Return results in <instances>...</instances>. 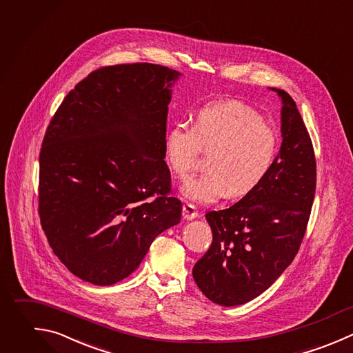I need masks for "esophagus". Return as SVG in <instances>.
<instances>
[{
  "mask_svg": "<svg viewBox=\"0 0 353 353\" xmlns=\"http://www.w3.org/2000/svg\"><path fill=\"white\" fill-rule=\"evenodd\" d=\"M182 215H183V218H185L186 221H192V219H194V218L199 216V212H197V210H196L194 205L186 203V204H183Z\"/></svg>",
  "mask_w": 353,
  "mask_h": 353,
  "instance_id": "esophagus-1",
  "label": "esophagus"
}]
</instances>
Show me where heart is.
Wrapping results in <instances>:
<instances>
[{
    "instance_id": "heart-1",
    "label": "heart",
    "mask_w": 353,
    "mask_h": 353,
    "mask_svg": "<svg viewBox=\"0 0 353 353\" xmlns=\"http://www.w3.org/2000/svg\"><path fill=\"white\" fill-rule=\"evenodd\" d=\"M277 148L276 131L255 109L239 101H218L201 108L193 125L176 123L165 137L164 154L170 168L185 176L200 150H210L208 168L181 189L186 200L208 204L226 193L241 197L256 189L270 172Z\"/></svg>"
}]
</instances>
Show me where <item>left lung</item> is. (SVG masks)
<instances>
[{"label":"left lung","mask_w":353,"mask_h":353,"mask_svg":"<svg viewBox=\"0 0 353 353\" xmlns=\"http://www.w3.org/2000/svg\"><path fill=\"white\" fill-rule=\"evenodd\" d=\"M272 91L283 105L280 152L256 189L226 210L205 214L212 243L192 272L201 292L222 306L243 305L279 279L299 250L314 199L310 137L292 98Z\"/></svg>","instance_id":"1"}]
</instances>
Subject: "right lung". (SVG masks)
I'll list each match as a JSON object with an SVG mask.
<instances>
[{
    "label": "right lung",
    "mask_w": 353,
    "mask_h": 353,
    "mask_svg": "<svg viewBox=\"0 0 353 353\" xmlns=\"http://www.w3.org/2000/svg\"><path fill=\"white\" fill-rule=\"evenodd\" d=\"M179 77L153 63L98 69L68 94L47 128L41 226L81 280L110 285L125 279L153 240L181 221L164 161L171 87Z\"/></svg>",
    "instance_id": "1"
}]
</instances>
